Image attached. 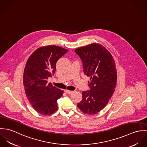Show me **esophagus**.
<instances>
[{"label":"esophagus","mask_w":147,"mask_h":147,"mask_svg":"<svg viewBox=\"0 0 147 147\" xmlns=\"http://www.w3.org/2000/svg\"><path fill=\"white\" fill-rule=\"evenodd\" d=\"M64 92L67 94H71L73 93V91L71 90H64Z\"/></svg>","instance_id":"esophagus-1"}]
</instances>
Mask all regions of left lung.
Here are the masks:
<instances>
[{
	"mask_svg": "<svg viewBox=\"0 0 147 147\" xmlns=\"http://www.w3.org/2000/svg\"><path fill=\"white\" fill-rule=\"evenodd\" d=\"M83 62L85 75L90 77V90L82 92L83 99L77 104L85 114H95L107 104L117 85L115 61L101 45L92 43L75 50Z\"/></svg>",
	"mask_w": 147,
	"mask_h": 147,
	"instance_id": "8db88e82",
	"label": "left lung"
}]
</instances>
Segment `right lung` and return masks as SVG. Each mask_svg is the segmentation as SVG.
Instances as JSON below:
<instances>
[{"label": "right lung", "instance_id": "1", "mask_svg": "<svg viewBox=\"0 0 147 147\" xmlns=\"http://www.w3.org/2000/svg\"><path fill=\"white\" fill-rule=\"evenodd\" d=\"M67 52L55 45L41 47L26 62L23 75L25 92L29 103L41 114L50 115L58 110L57 100L63 91L48 84L47 79L54 75L57 62Z\"/></svg>", "mask_w": 147, "mask_h": 147}]
</instances>
